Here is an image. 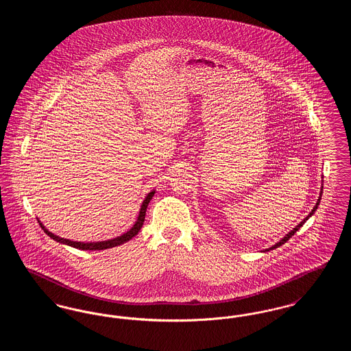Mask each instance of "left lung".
Here are the masks:
<instances>
[{
    "instance_id": "obj_1",
    "label": "left lung",
    "mask_w": 351,
    "mask_h": 351,
    "mask_svg": "<svg viewBox=\"0 0 351 351\" xmlns=\"http://www.w3.org/2000/svg\"><path fill=\"white\" fill-rule=\"evenodd\" d=\"M322 188H324V186H322V185H321V192H319V197H318V200H317V202H316V205H315V206H313V209H312V212H311V213H309V215H308V216H306V217L304 218V219H302V221H301L300 223H299V225H298V226H296V228H293V229H292V230H291V232H289V233L287 234V235H285V237H283V238H282V239H280V241H279V242H276V243H275V245H274V246H272V247H269V249H266V250H265V251L274 250V249H276V247H279V246H282V245H284V243H285V242H287V241H288V239H289V238H291V237H292V235H293V234L296 233V232H298V230H299V229H300L301 226H302V225H304V223H305V222H306V219H308V218L312 217V216H313V215H315V212H316V210H317L318 205H319V201H321V195H322Z\"/></svg>"
}]
</instances>
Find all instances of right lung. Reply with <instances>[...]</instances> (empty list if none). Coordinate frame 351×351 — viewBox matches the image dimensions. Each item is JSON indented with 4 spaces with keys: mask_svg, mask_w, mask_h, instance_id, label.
<instances>
[{
    "mask_svg": "<svg viewBox=\"0 0 351 351\" xmlns=\"http://www.w3.org/2000/svg\"><path fill=\"white\" fill-rule=\"evenodd\" d=\"M154 193H155V189H152L150 193L146 196V199L142 202L139 215H138V218H136L133 228H132L129 232H126V233H123L122 235H119V237H116V238H113V239H108V241H101V242H77V241H71V239H66V238H62V237H58V235L51 233V232H49V230L43 226V223H42L39 219H38V222H39L40 228L45 230V233L47 234V235H50V238H52V239L56 241V242H59V243L68 245V246L75 247V249H79V250H106V249H112V247H116V246H119V245H123L125 242L130 241L133 237H135V235L138 234V232H139L141 228H142V225H143V222H145V216H146L147 205H149V202H150L151 199H152Z\"/></svg>",
    "mask_w": 351,
    "mask_h": 351,
    "instance_id": "1",
    "label": "right lung"
}]
</instances>
